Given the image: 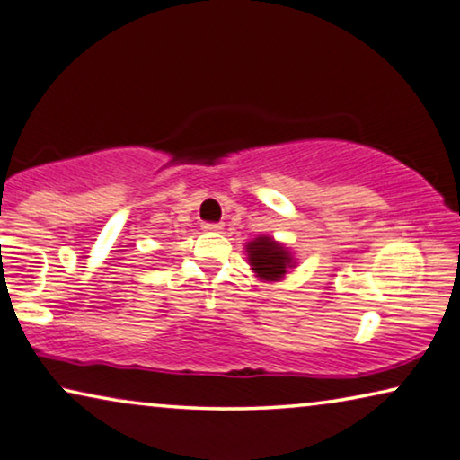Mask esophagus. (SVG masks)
Returning a JSON list of instances; mask_svg holds the SVG:
<instances>
[{"label": "esophagus", "mask_w": 460, "mask_h": 460, "mask_svg": "<svg viewBox=\"0 0 460 460\" xmlns=\"http://www.w3.org/2000/svg\"><path fill=\"white\" fill-rule=\"evenodd\" d=\"M202 229L207 233H218L223 229L221 223H202Z\"/></svg>", "instance_id": "obj_1"}]
</instances>
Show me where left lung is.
<instances>
[{
	"label": "left lung",
	"instance_id": "1",
	"mask_svg": "<svg viewBox=\"0 0 460 460\" xmlns=\"http://www.w3.org/2000/svg\"><path fill=\"white\" fill-rule=\"evenodd\" d=\"M248 264L262 283H277L297 266V258L285 243L270 235H258L245 243Z\"/></svg>",
	"mask_w": 460,
	"mask_h": 460
}]
</instances>
